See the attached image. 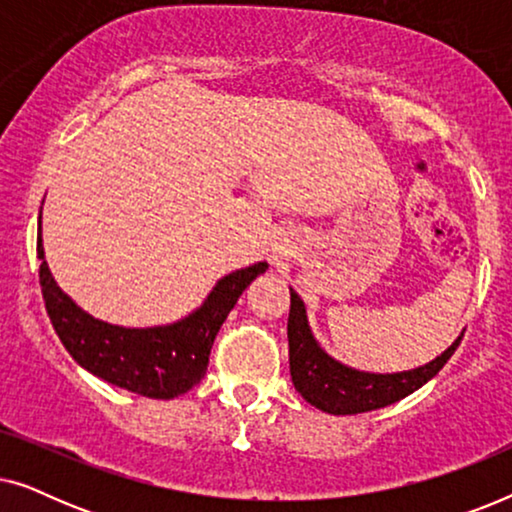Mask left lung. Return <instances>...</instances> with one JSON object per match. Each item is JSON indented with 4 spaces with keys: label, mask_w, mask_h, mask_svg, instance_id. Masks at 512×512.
Returning a JSON list of instances; mask_svg holds the SVG:
<instances>
[{
    "label": "left lung",
    "mask_w": 512,
    "mask_h": 512,
    "mask_svg": "<svg viewBox=\"0 0 512 512\" xmlns=\"http://www.w3.org/2000/svg\"><path fill=\"white\" fill-rule=\"evenodd\" d=\"M289 368L293 387L314 408L328 415H359L384 405H391L412 391L424 387L438 370L450 361L454 349L459 347L464 331L443 354L424 363V366L403 370V373H366V370L349 368L326 354L312 328L307 324L305 303L291 289L289 312Z\"/></svg>",
    "instance_id": "1"
}]
</instances>
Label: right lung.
Masks as SVG:
<instances>
[{"label":"right lung","instance_id":"obj_1","mask_svg":"<svg viewBox=\"0 0 512 512\" xmlns=\"http://www.w3.org/2000/svg\"><path fill=\"white\" fill-rule=\"evenodd\" d=\"M39 284L46 312L72 359L100 380L146 398L186 394L207 373L209 352L228 312L268 263H254L221 277L198 310L167 326L125 328L95 319L55 284L44 258L41 214L37 237Z\"/></svg>","mask_w":512,"mask_h":512}]
</instances>
